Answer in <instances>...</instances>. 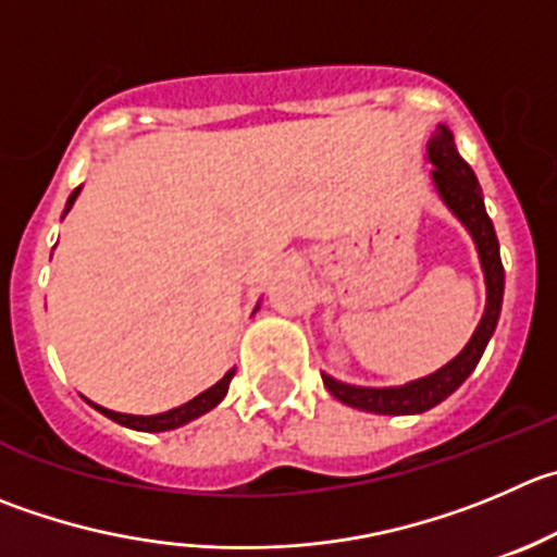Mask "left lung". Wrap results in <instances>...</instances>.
<instances>
[{
	"label": "left lung",
	"mask_w": 557,
	"mask_h": 557,
	"mask_svg": "<svg viewBox=\"0 0 557 557\" xmlns=\"http://www.w3.org/2000/svg\"><path fill=\"white\" fill-rule=\"evenodd\" d=\"M426 161L432 163V183L437 196L443 199L454 219L468 230L473 237L475 251H479L481 270H484L486 284V306L481 322L475 325L473 336L465 344L462 352L454 355L446 367L437 372L426 374V377L410 380L405 385H391V388H367V385H349L342 380L331 377L322 372V383L325 388L336 396L344 405L355 407L363 412H377V416H418V412L432 410L434 405H441L443 399L454 394L465 380L473 374L475 363L481 361L486 344H490L492 333H495L497 320H500L503 306V262H500V246H497L495 226H492L490 215L484 208V194L475 180L473 169L462 161L454 145V134L448 125H437L426 145Z\"/></svg>",
	"instance_id": "8db88e82"
}]
</instances>
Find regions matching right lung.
<instances>
[{
  "label": "right lung",
  "mask_w": 557,
  "mask_h": 557,
  "mask_svg": "<svg viewBox=\"0 0 557 557\" xmlns=\"http://www.w3.org/2000/svg\"><path fill=\"white\" fill-rule=\"evenodd\" d=\"M82 194V185H78L76 190H73L71 196H67V205H65V213H62V219H65L67 213H71L73 202H76V196ZM259 309V304H257ZM253 309V311H257ZM232 377H235V369H230V372L224 374V377L219 380L215 385H210L208 391H202L199 396H194L190 401H185V405L174 407V410H166V412H158V416H128V412H114V410H106V407L95 405V401H89V405L95 407L98 412H103L106 418H111L114 423H123V426L128 429H136V432H169V429H177V426H185V423H190L194 418L205 416V412H210L213 407L221 405V399L226 396V391H230V383Z\"/></svg>",
  "instance_id": "obj_1"
}]
</instances>
